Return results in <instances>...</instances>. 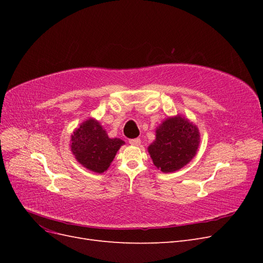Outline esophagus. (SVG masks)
Wrapping results in <instances>:
<instances>
[{
  "mask_svg": "<svg viewBox=\"0 0 263 263\" xmlns=\"http://www.w3.org/2000/svg\"><path fill=\"white\" fill-rule=\"evenodd\" d=\"M129 144L132 146H139L140 145V139L139 138H135V139H130Z\"/></svg>",
  "mask_w": 263,
  "mask_h": 263,
  "instance_id": "esophagus-1",
  "label": "esophagus"
}]
</instances>
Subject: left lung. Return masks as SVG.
<instances>
[{"label": "left lung", "instance_id": "1", "mask_svg": "<svg viewBox=\"0 0 263 263\" xmlns=\"http://www.w3.org/2000/svg\"><path fill=\"white\" fill-rule=\"evenodd\" d=\"M201 142L197 126L180 114L166 117L156 128L148 153L163 173L180 170L195 157Z\"/></svg>", "mask_w": 263, "mask_h": 263}]
</instances>
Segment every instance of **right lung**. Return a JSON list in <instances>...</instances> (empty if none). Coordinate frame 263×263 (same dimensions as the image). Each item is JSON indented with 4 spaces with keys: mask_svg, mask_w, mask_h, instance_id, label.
<instances>
[{
    "mask_svg": "<svg viewBox=\"0 0 263 263\" xmlns=\"http://www.w3.org/2000/svg\"><path fill=\"white\" fill-rule=\"evenodd\" d=\"M125 141L109 138L97 119L90 117L71 134L70 149L76 160L95 173L106 171Z\"/></svg>",
    "mask_w": 263,
    "mask_h": 263,
    "instance_id": "right-lung-1",
    "label": "right lung"
}]
</instances>
